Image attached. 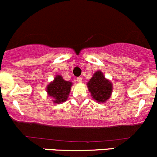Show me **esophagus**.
<instances>
[{
    "instance_id": "esophagus-1",
    "label": "esophagus",
    "mask_w": 157,
    "mask_h": 157,
    "mask_svg": "<svg viewBox=\"0 0 157 157\" xmlns=\"http://www.w3.org/2000/svg\"><path fill=\"white\" fill-rule=\"evenodd\" d=\"M76 80H77L78 82H82V77H78L77 78H76Z\"/></svg>"
}]
</instances>
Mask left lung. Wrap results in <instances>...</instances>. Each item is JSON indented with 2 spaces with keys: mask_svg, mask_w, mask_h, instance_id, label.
Listing matches in <instances>:
<instances>
[{
  "mask_svg": "<svg viewBox=\"0 0 157 157\" xmlns=\"http://www.w3.org/2000/svg\"><path fill=\"white\" fill-rule=\"evenodd\" d=\"M87 86L92 97L98 102L104 103L111 97L113 84L105 78L102 71H95L87 83Z\"/></svg>",
  "mask_w": 157,
  "mask_h": 157,
  "instance_id": "left-lung-1",
  "label": "left lung"
}]
</instances>
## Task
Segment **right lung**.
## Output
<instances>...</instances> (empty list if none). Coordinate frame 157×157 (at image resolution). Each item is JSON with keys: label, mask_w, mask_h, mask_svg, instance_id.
I'll list each match as a JSON object with an SVG mask.
<instances>
[{"label": "right lung", "mask_w": 157, "mask_h": 157, "mask_svg": "<svg viewBox=\"0 0 157 157\" xmlns=\"http://www.w3.org/2000/svg\"><path fill=\"white\" fill-rule=\"evenodd\" d=\"M72 83L65 81L62 76L56 75L53 82L49 83L47 86V93L48 96L54 98V103H61L66 101L69 95Z\"/></svg>", "instance_id": "add662e5"}]
</instances>
